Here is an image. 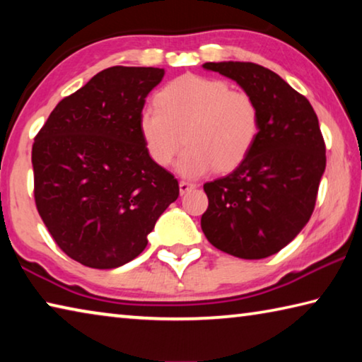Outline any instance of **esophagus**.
<instances>
[{"instance_id":"obj_1","label":"esophagus","mask_w":362,"mask_h":362,"mask_svg":"<svg viewBox=\"0 0 362 362\" xmlns=\"http://www.w3.org/2000/svg\"><path fill=\"white\" fill-rule=\"evenodd\" d=\"M179 187H180V194H185V193H188V192H192L193 188H196V183L187 182V180H180Z\"/></svg>"}]
</instances>
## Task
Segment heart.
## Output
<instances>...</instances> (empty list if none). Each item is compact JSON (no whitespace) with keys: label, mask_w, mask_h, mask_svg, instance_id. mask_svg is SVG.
I'll use <instances>...</instances> for the list:
<instances>
[{"label":"heart","mask_w":362,"mask_h":362,"mask_svg":"<svg viewBox=\"0 0 362 362\" xmlns=\"http://www.w3.org/2000/svg\"><path fill=\"white\" fill-rule=\"evenodd\" d=\"M137 127L146 155L161 168L173 163L185 139L177 170L198 179L214 169L231 173L246 161L259 140L260 110L246 90L189 73L158 90L155 108L140 112Z\"/></svg>","instance_id":"1"}]
</instances>
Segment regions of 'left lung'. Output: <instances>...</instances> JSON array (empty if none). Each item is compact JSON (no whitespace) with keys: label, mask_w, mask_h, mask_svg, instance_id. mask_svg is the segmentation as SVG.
I'll list each match as a JSON object with an SVG mask.
<instances>
[{"label":"left lung","mask_w":362,"mask_h":362,"mask_svg":"<svg viewBox=\"0 0 362 362\" xmlns=\"http://www.w3.org/2000/svg\"><path fill=\"white\" fill-rule=\"evenodd\" d=\"M254 97L260 134L252 153L222 179L204 183L201 228L214 247L257 260L279 252L308 223L326 169L313 107L276 73L252 62H207Z\"/></svg>","instance_id":"1"}]
</instances>
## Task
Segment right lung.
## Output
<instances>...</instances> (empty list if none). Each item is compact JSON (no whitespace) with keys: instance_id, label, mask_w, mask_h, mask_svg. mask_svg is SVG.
<instances>
[{"instance_id":"obj_1","label":"right lung","mask_w":362,"mask_h":362,"mask_svg":"<svg viewBox=\"0 0 362 362\" xmlns=\"http://www.w3.org/2000/svg\"><path fill=\"white\" fill-rule=\"evenodd\" d=\"M163 76L153 66H110L60 100L36 134V209L57 246L84 267L136 259L179 198V182L148 158L137 127Z\"/></svg>"}]
</instances>
